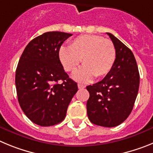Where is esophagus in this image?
I'll use <instances>...</instances> for the list:
<instances>
[{
  "mask_svg": "<svg viewBox=\"0 0 153 153\" xmlns=\"http://www.w3.org/2000/svg\"><path fill=\"white\" fill-rule=\"evenodd\" d=\"M78 88L79 89H83V88H85V86L84 85H82V84H79V83H78Z\"/></svg>",
  "mask_w": 153,
  "mask_h": 153,
  "instance_id": "1",
  "label": "esophagus"
}]
</instances>
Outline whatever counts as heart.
Returning a JSON list of instances; mask_svg holds the SVG:
<instances>
[{
  "mask_svg": "<svg viewBox=\"0 0 153 153\" xmlns=\"http://www.w3.org/2000/svg\"><path fill=\"white\" fill-rule=\"evenodd\" d=\"M59 60L67 72H74L82 60L83 67L74 75L76 80L86 83L103 77L113 69L117 58L111 40L97 35H81L70 42L69 48L61 47Z\"/></svg>",
  "mask_w": 153,
  "mask_h": 153,
  "instance_id": "obj_1",
  "label": "heart"
}]
</instances>
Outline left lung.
I'll list each match as a JSON object with an SVG mask.
<instances>
[{
  "instance_id": "1",
  "label": "left lung",
  "mask_w": 153,
  "mask_h": 153,
  "mask_svg": "<svg viewBox=\"0 0 153 153\" xmlns=\"http://www.w3.org/2000/svg\"><path fill=\"white\" fill-rule=\"evenodd\" d=\"M117 58L113 69L101 81L86 86V102L90 122L104 127L123 123L134 106L140 86V73L132 51L112 33Z\"/></svg>"
}]
</instances>
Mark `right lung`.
<instances>
[{"label": "right lung", "instance_id": "obj_1", "mask_svg": "<svg viewBox=\"0 0 153 153\" xmlns=\"http://www.w3.org/2000/svg\"><path fill=\"white\" fill-rule=\"evenodd\" d=\"M70 36L59 31L43 33L30 42L19 60L15 75L19 104L28 119L41 126L61 123L78 90L58 56L59 49Z\"/></svg>", "mask_w": 153, "mask_h": 153}]
</instances>
